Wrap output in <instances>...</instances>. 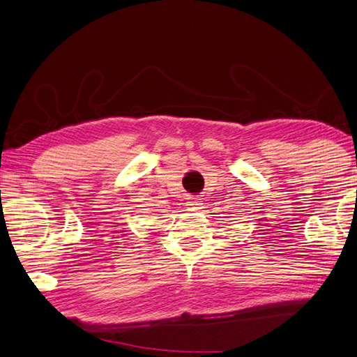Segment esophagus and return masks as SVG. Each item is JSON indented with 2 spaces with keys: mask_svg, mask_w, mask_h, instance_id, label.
<instances>
[{
  "mask_svg": "<svg viewBox=\"0 0 357 357\" xmlns=\"http://www.w3.org/2000/svg\"><path fill=\"white\" fill-rule=\"evenodd\" d=\"M188 208H189V211H199V209H202V202H200V199H191L188 202Z\"/></svg>",
  "mask_w": 357,
  "mask_h": 357,
  "instance_id": "34e87169",
  "label": "esophagus"
}]
</instances>
